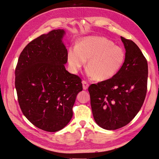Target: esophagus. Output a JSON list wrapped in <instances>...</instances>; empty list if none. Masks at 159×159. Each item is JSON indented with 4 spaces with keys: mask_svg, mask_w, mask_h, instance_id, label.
<instances>
[{
    "mask_svg": "<svg viewBox=\"0 0 159 159\" xmlns=\"http://www.w3.org/2000/svg\"><path fill=\"white\" fill-rule=\"evenodd\" d=\"M89 84L86 82V81H85V80H83L82 81V86H83V89H84V90H86V89H88V87H89Z\"/></svg>",
    "mask_w": 159,
    "mask_h": 159,
    "instance_id": "obj_1",
    "label": "esophagus"
}]
</instances>
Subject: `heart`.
Listing matches in <instances>:
<instances>
[{"instance_id": "1", "label": "heart", "mask_w": 159, "mask_h": 159, "mask_svg": "<svg viewBox=\"0 0 159 159\" xmlns=\"http://www.w3.org/2000/svg\"><path fill=\"white\" fill-rule=\"evenodd\" d=\"M125 59V53L122 48L101 37H85L76 48H70L68 52V61L72 71H79L88 60V75L97 81L113 77L122 67Z\"/></svg>"}]
</instances>
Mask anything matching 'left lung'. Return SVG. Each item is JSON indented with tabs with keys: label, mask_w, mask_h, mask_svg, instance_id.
<instances>
[{
	"label": "left lung",
	"mask_w": 159,
	"mask_h": 159,
	"mask_svg": "<svg viewBox=\"0 0 159 159\" xmlns=\"http://www.w3.org/2000/svg\"><path fill=\"white\" fill-rule=\"evenodd\" d=\"M125 49L124 63L113 77L91 84L93 115L96 124L107 130L128 124L140 110L147 91L148 63L138 46L120 37Z\"/></svg>",
	"instance_id": "left-lung-1"
}]
</instances>
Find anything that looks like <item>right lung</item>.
I'll use <instances>...</instances> for the list:
<instances>
[{
	"instance_id": "add662e5",
	"label": "right lung",
	"mask_w": 159,
	"mask_h": 159,
	"mask_svg": "<svg viewBox=\"0 0 159 159\" xmlns=\"http://www.w3.org/2000/svg\"><path fill=\"white\" fill-rule=\"evenodd\" d=\"M65 34L63 29L54 30L31 41L21 52L15 70L23 115L48 132L58 131L69 123L77 95L82 91L81 79L64 65L68 60Z\"/></svg>"
}]
</instances>
